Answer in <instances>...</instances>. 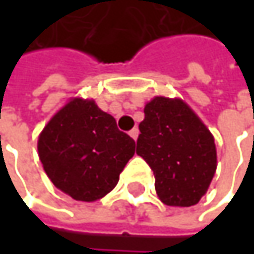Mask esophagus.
<instances>
[{
  "label": "esophagus",
  "mask_w": 254,
  "mask_h": 254,
  "mask_svg": "<svg viewBox=\"0 0 254 254\" xmlns=\"http://www.w3.org/2000/svg\"><path fill=\"white\" fill-rule=\"evenodd\" d=\"M138 133H139V129H138V127H133V129H130V130H129V135H130L133 139H136V138H138Z\"/></svg>",
  "instance_id": "esophagus-1"
}]
</instances>
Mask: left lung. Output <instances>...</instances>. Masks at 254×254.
<instances>
[{"mask_svg":"<svg viewBox=\"0 0 254 254\" xmlns=\"http://www.w3.org/2000/svg\"><path fill=\"white\" fill-rule=\"evenodd\" d=\"M136 154L154 172L159 198L188 207L200 201L216 171L215 139L182 101L156 97L144 109Z\"/></svg>","mask_w":254,"mask_h":254,"instance_id":"obj_1","label":"left lung"}]
</instances>
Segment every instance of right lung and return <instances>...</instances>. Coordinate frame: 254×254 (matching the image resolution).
Listing matches in <instances>:
<instances>
[{
  "mask_svg": "<svg viewBox=\"0 0 254 254\" xmlns=\"http://www.w3.org/2000/svg\"><path fill=\"white\" fill-rule=\"evenodd\" d=\"M38 153L57 188L75 200L95 201L116 187L135 141L92 100L75 98L44 127Z\"/></svg>",
  "mask_w": 254,
  "mask_h": 254,
  "instance_id": "right-lung-1",
  "label": "right lung"
}]
</instances>
